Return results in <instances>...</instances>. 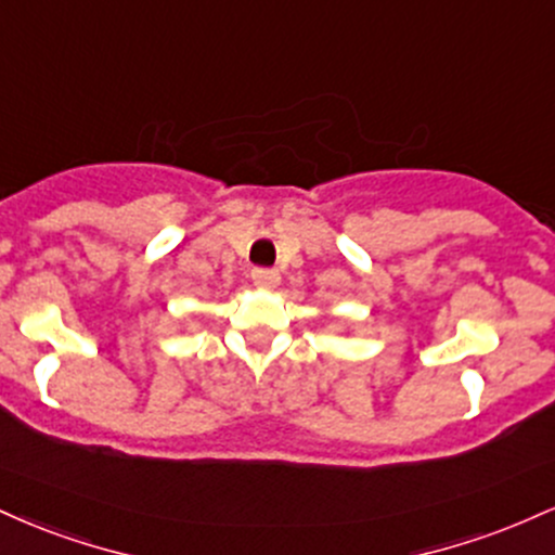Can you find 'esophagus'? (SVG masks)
Wrapping results in <instances>:
<instances>
[{
	"mask_svg": "<svg viewBox=\"0 0 555 555\" xmlns=\"http://www.w3.org/2000/svg\"><path fill=\"white\" fill-rule=\"evenodd\" d=\"M253 284L258 286V289H276L279 282H282V276H279V271L273 269H253Z\"/></svg>",
	"mask_w": 555,
	"mask_h": 555,
	"instance_id": "obj_1",
	"label": "esophagus"
}]
</instances>
